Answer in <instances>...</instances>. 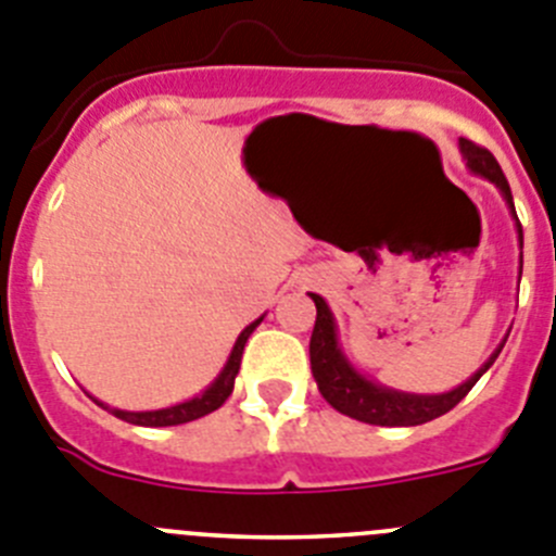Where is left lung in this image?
Wrapping results in <instances>:
<instances>
[{
    "mask_svg": "<svg viewBox=\"0 0 556 556\" xmlns=\"http://www.w3.org/2000/svg\"><path fill=\"white\" fill-rule=\"evenodd\" d=\"M460 154L463 160H466L468 170L475 173V176L488 178V181L496 185V190L502 192L504 203H507L513 220H516L518 244L523 248V231H521V223H518L516 206H513L510 185H507V178H504L498 162L493 160L491 151L480 149V146H475V142L466 140V137H460ZM521 267H523V256H521V264H518V281H521ZM312 300L314 305H317V323H314L308 353H312V371H314V380H317L319 394H323L325 400L339 410V414L350 416V419L366 421V425L416 427V425H425V421L438 419V416L450 414L452 407H455L468 391L475 389L477 380L491 369L493 361H496L498 353H502L504 341H507L502 339V344L493 350L491 358H488L485 364H482L480 369L466 380V383L457 386V389L444 391V394H407V391L389 389V386L361 375V371L350 364L344 350H341L339 330H336V319H333V312L328 308V303L314 292H312Z\"/></svg>",
    "mask_w": 556,
    "mask_h": 556,
    "instance_id": "1",
    "label": "left lung"
}]
</instances>
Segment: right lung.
Returning a JSON list of instances; mask_svg holds the SVG:
<instances>
[{"label": "right lung", "mask_w": 556, "mask_h": 556, "mask_svg": "<svg viewBox=\"0 0 556 556\" xmlns=\"http://www.w3.org/2000/svg\"><path fill=\"white\" fill-rule=\"evenodd\" d=\"M262 319H264V314L256 319V323H251L248 328L242 330V333L237 336V341H233V348H231V355H228V361L223 364L220 375H217V378L212 380V383H208L201 394L192 396V400L178 402V405H170V407H160V410H121V407H110L99 400L96 402H99L104 410H110L112 416H118V419L129 421V425H140V427H173V425H187V421L201 419V416L217 410V407H220L223 402L231 396L233 380H237L239 364H242L244 344H248V339H251V333L258 328V323H262Z\"/></svg>", "instance_id": "add662e5"}]
</instances>
